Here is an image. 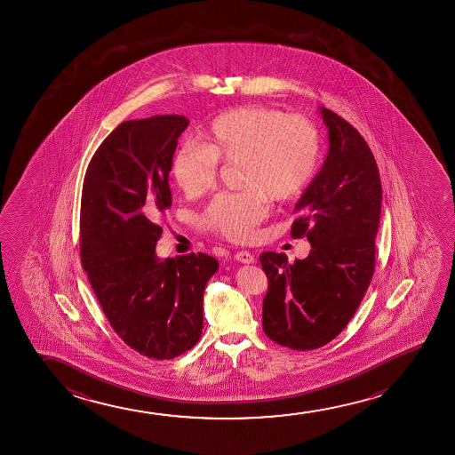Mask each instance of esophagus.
<instances>
[{"mask_svg": "<svg viewBox=\"0 0 455 455\" xmlns=\"http://www.w3.org/2000/svg\"><path fill=\"white\" fill-rule=\"evenodd\" d=\"M235 259L239 262H243V264H253L255 262V256L251 255L250 251H237L236 255H235Z\"/></svg>", "mask_w": 455, "mask_h": 455, "instance_id": "esophagus-1", "label": "esophagus"}]
</instances>
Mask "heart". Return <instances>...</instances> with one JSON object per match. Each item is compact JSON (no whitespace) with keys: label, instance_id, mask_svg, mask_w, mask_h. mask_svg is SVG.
Instances as JSON below:
<instances>
[{"label":"heart","instance_id":"obj_1","mask_svg":"<svg viewBox=\"0 0 455 455\" xmlns=\"http://www.w3.org/2000/svg\"><path fill=\"white\" fill-rule=\"evenodd\" d=\"M322 140L303 116L262 106L231 108L212 119L199 144H181L171 160L175 185L189 199L208 193L218 164H239L235 194H219L202 212V228L249 241L267 216V200L297 197L317 172Z\"/></svg>","mask_w":455,"mask_h":455}]
</instances>
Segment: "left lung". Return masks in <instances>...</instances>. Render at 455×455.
I'll return each mask as SVG.
<instances>
[{
	"mask_svg": "<svg viewBox=\"0 0 455 455\" xmlns=\"http://www.w3.org/2000/svg\"><path fill=\"white\" fill-rule=\"evenodd\" d=\"M330 150L295 205L292 237L311 251L289 264L284 253L259 256L268 289L262 328L291 349H315L336 339L367 292L374 272L380 218L379 171L371 150L348 121L320 107Z\"/></svg>",
	"mask_w": 455,
	"mask_h": 455,
	"instance_id": "obj_1",
	"label": "left lung"
}]
</instances>
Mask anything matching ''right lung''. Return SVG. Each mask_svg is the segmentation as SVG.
Returning a JSON list of instances; mask_svg holds the SVG:
<instances>
[{
  "label": "right lung",
  "instance_id": "right-lung-1",
  "mask_svg": "<svg viewBox=\"0 0 455 455\" xmlns=\"http://www.w3.org/2000/svg\"><path fill=\"white\" fill-rule=\"evenodd\" d=\"M188 124L181 115L121 123L94 152L82 188V267L116 334L158 361L199 340L204 291L219 268L205 253L156 255V216L172 204L171 160Z\"/></svg>",
  "mask_w": 455,
  "mask_h": 455
}]
</instances>
